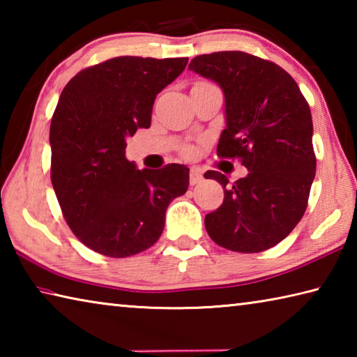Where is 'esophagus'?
I'll return each instance as SVG.
<instances>
[{
    "mask_svg": "<svg viewBox=\"0 0 357 357\" xmlns=\"http://www.w3.org/2000/svg\"><path fill=\"white\" fill-rule=\"evenodd\" d=\"M203 181V174L198 168H192L190 170V185H197Z\"/></svg>",
    "mask_w": 357,
    "mask_h": 357,
    "instance_id": "1",
    "label": "esophagus"
}]
</instances>
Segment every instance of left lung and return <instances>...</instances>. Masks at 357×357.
I'll list each match as a JSON object with an SVG mask.
<instances>
[{"mask_svg":"<svg viewBox=\"0 0 357 357\" xmlns=\"http://www.w3.org/2000/svg\"><path fill=\"white\" fill-rule=\"evenodd\" d=\"M189 69L219 84L225 98L217 154L241 157L249 172L228 189L225 174L204 173L225 189L222 206L204 217L206 231L228 250H268L305 213L317 170L310 107L287 70L249 53L200 55Z\"/></svg>","mask_w":357,"mask_h":357,"instance_id":"1","label":"left lung"}]
</instances>
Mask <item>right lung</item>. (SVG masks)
Segmentation results:
<instances>
[{"label": "right lung", "instance_id": "add662e5", "mask_svg": "<svg viewBox=\"0 0 357 357\" xmlns=\"http://www.w3.org/2000/svg\"><path fill=\"white\" fill-rule=\"evenodd\" d=\"M189 58L118 56L83 69L66 84L50 124L52 184L82 243L124 258L160 238L165 211L189 187V168L138 170L126 146L148 129L155 96Z\"/></svg>", "mask_w": 357, "mask_h": 357}]
</instances>
